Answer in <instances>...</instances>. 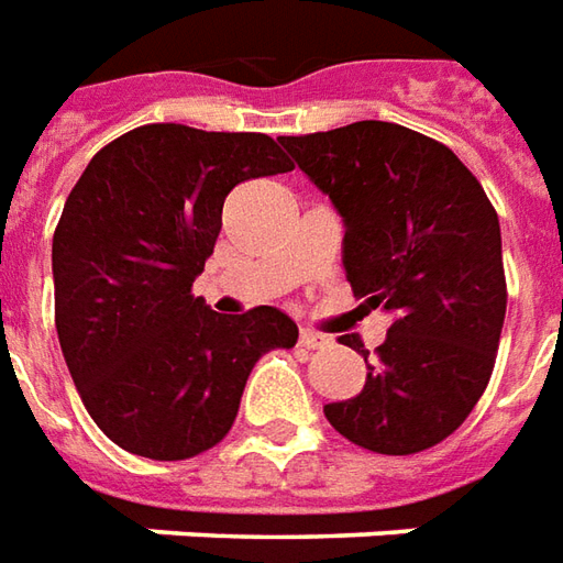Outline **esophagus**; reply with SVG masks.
I'll use <instances>...</instances> for the list:
<instances>
[{"mask_svg": "<svg viewBox=\"0 0 563 563\" xmlns=\"http://www.w3.org/2000/svg\"><path fill=\"white\" fill-rule=\"evenodd\" d=\"M300 342L306 345V349H324L330 339H327L324 333H314V330H309V327H302Z\"/></svg>", "mask_w": 563, "mask_h": 563, "instance_id": "esophagus-1", "label": "esophagus"}]
</instances>
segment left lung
Masks as SVG:
<instances>
[{
	"mask_svg": "<svg viewBox=\"0 0 563 563\" xmlns=\"http://www.w3.org/2000/svg\"><path fill=\"white\" fill-rule=\"evenodd\" d=\"M345 221L342 263L394 324L352 400L324 416L354 445L416 454L452 437L488 388L506 318L500 221L452 147L385 121L282 135ZM345 345L364 354L361 339Z\"/></svg>",
	"mask_w": 563,
	"mask_h": 563,
	"instance_id": "8db88e82",
	"label": "left lung"
}]
</instances>
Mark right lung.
Instances as JSON below:
<instances>
[{"mask_svg": "<svg viewBox=\"0 0 563 563\" xmlns=\"http://www.w3.org/2000/svg\"><path fill=\"white\" fill-rule=\"evenodd\" d=\"M263 133L135 126L99 151L54 230V321L97 428L151 461H187L224 440L251 369L297 345L273 306L211 312L190 294L214 251L227 194L290 173Z\"/></svg>", "mask_w": 563, "mask_h": 563, "instance_id": "right-lung-1", "label": "right lung"}]
</instances>
